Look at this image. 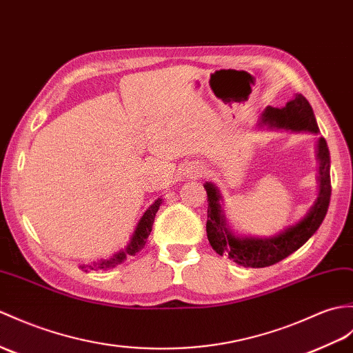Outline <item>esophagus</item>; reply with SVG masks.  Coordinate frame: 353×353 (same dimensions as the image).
I'll use <instances>...</instances> for the list:
<instances>
[{
    "label": "esophagus",
    "instance_id": "1",
    "mask_svg": "<svg viewBox=\"0 0 353 353\" xmlns=\"http://www.w3.org/2000/svg\"><path fill=\"white\" fill-rule=\"evenodd\" d=\"M201 173H203V167L201 165H191L190 168H186V177H190V179H194V177H199V176H201Z\"/></svg>",
    "mask_w": 353,
    "mask_h": 353
}]
</instances>
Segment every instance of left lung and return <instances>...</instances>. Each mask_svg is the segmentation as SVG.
I'll return each instance as SVG.
<instances>
[{
	"mask_svg": "<svg viewBox=\"0 0 353 353\" xmlns=\"http://www.w3.org/2000/svg\"><path fill=\"white\" fill-rule=\"evenodd\" d=\"M257 126L269 129H284L292 132H311L319 135V126L313 108L302 94H294L284 108H268L261 112ZM319 161L317 182L319 192L313 206L298 223L285 227L283 232L269 237L241 236L234 233L227 223L223 195L212 182L204 183L208 192V223L206 232L210 247L219 256H225L245 268L272 266L299 250L323 223L331 199V159L325 138L319 137L316 145Z\"/></svg>",
	"mask_w": 353,
	"mask_h": 353,
	"instance_id": "left-lung-1",
	"label": "left lung"
}]
</instances>
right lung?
I'll return each mask as SVG.
<instances>
[{"label":"right lung","mask_w":353,"mask_h":353,"mask_svg":"<svg viewBox=\"0 0 353 353\" xmlns=\"http://www.w3.org/2000/svg\"><path fill=\"white\" fill-rule=\"evenodd\" d=\"M162 204V199L154 200L153 204H150V208L147 209L143 216L139 218L138 224L135 227V230L130 236V241L128 242V245L123 250L117 251L116 254H112L110 259H102L93 261V263L88 265H81L79 268L87 272V270H106V269H112L119 265H121L129 256H135L139 251H141L145 247L147 237H149L150 232H152V225L154 216H157V212L159 210V206Z\"/></svg>","instance_id":"obj_1"}]
</instances>
